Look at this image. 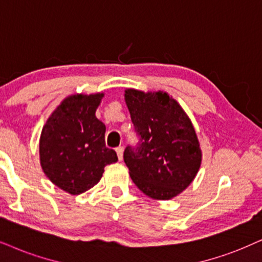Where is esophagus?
Masks as SVG:
<instances>
[{
	"mask_svg": "<svg viewBox=\"0 0 262 262\" xmlns=\"http://www.w3.org/2000/svg\"><path fill=\"white\" fill-rule=\"evenodd\" d=\"M123 151H124V148L122 146L116 148V154H117V157H118V160H120V161L123 160Z\"/></svg>",
	"mask_w": 262,
	"mask_h": 262,
	"instance_id": "esophagus-1",
	"label": "esophagus"
}]
</instances>
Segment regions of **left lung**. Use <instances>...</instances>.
I'll return each mask as SVG.
<instances>
[{
    "label": "left lung",
    "instance_id": "obj_1",
    "mask_svg": "<svg viewBox=\"0 0 262 262\" xmlns=\"http://www.w3.org/2000/svg\"><path fill=\"white\" fill-rule=\"evenodd\" d=\"M124 100L139 137L123 154L132 180L155 200L178 196L193 181L202 162L191 120L165 92L125 89Z\"/></svg>",
    "mask_w": 262,
    "mask_h": 262
}]
</instances>
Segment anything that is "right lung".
<instances>
[{"label": "right lung", "mask_w": 262, "mask_h": 262, "mask_svg": "<svg viewBox=\"0 0 262 262\" xmlns=\"http://www.w3.org/2000/svg\"><path fill=\"white\" fill-rule=\"evenodd\" d=\"M104 93L65 98L43 125L39 161L53 184L71 194L83 193L99 183L105 165L117 162L105 146L106 127L95 111Z\"/></svg>", "instance_id": "right-lung-1"}]
</instances>
